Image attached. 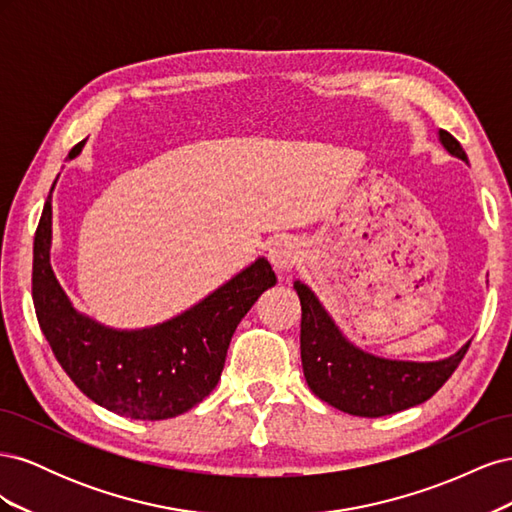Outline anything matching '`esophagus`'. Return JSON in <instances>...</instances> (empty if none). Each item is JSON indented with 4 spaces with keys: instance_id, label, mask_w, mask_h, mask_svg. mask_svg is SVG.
I'll use <instances>...</instances> for the list:
<instances>
[{
    "instance_id": "esophagus-1",
    "label": "esophagus",
    "mask_w": 512,
    "mask_h": 512,
    "mask_svg": "<svg viewBox=\"0 0 512 512\" xmlns=\"http://www.w3.org/2000/svg\"><path fill=\"white\" fill-rule=\"evenodd\" d=\"M299 256V245L290 239H277L269 250V260L277 271L292 269L299 262Z\"/></svg>"
}]
</instances>
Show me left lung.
<instances>
[{
	"label": "left lung",
	"instance_id": "1",
	"mask_svg": "<svg viewBox=\"0 0 512 512\" xmlns=\"http://www.w3.org/2000/svg\"><path fill=\"white\" fill-rule=\"evenodd\" d=\"M451 156L468 162L457 138L440 130ZM301 299V363L307 386L329 406L352 416L378 418L423 404L453 376L470 342L440 361L384 359L354 346L339 331L312 288L294 282Z\"/></svg>",
	"mask_w": 512,
	"mask_h": 512
}]
</instances>
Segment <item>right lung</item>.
I'll use <instances>...</instances> for the list:
<instances>
[{"instance_id": "right-lung-1", "label": "right lung", "mask_w": 512, "mask_h": 512, "mask_svg": "<svg viewBox=\"0 0 512 512\" xmlns=\"http://www.w3.org/2000/svg\"><path fill=\"white\" fill-rule=\"evenodd\" d=\"M51 226L49 196L34 237L32 294L40 329L59 365L91 401L136 421H164L200 404L222 376L237 324L277 282L269 260L256 258L175 318L145 329H113L81 314L57 282Z\"/></svg>"}]
</instances>
